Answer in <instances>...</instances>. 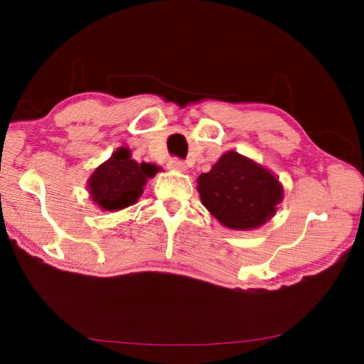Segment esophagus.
I'll list each match as a JSON object with an SVG mask.
<instances>
[{"instance_id":"esophagus-1","label":"esophagus","mask_w":364,"mask_h":364,"mask_svg":"<svg viewBox=\"0 0 364 364\" xmlns=\"http://www.w3.org/2000/svg\"><path fill=\"white\" fill-rule=\"evenodd\" d=\"M167 165H168V168L173 170V171H184V170H186V165H184V162L180 159H170Z\"/></svg>"}]
</instances>
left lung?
I'll return each instance as SVG.
<instances>
[{"label": "left lung", "mask_w": 364, "mask_h": 364, "mask_svg": "<svg viewBox=\"0 0 364 364\" xmlns=\"http://www.w3.org/2000/svg\"><path fill=\"white\" fill-rule=\"evenodd\" d=\"M202 204L221 225L249 231L267 223L282 200V184L254 160L230 151L197 178Z\"/></svg>", "instance_id": "8db88e82"}]
</instances>
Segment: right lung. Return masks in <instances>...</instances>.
Instances as JSON below:
<instances>
[{
    "label": "right lung",
    "mask_w": 364,
    "mask_h": 364,
    "mask_svg": "<svg viewBox=\"0 0 364 364\" xmlns=\"http://www.w3.org/2000/svg\"><path fill=\"white\" fill-rule=\"evenodd\" d=\"M159 171L152 164H138L127 147L117 149L112 157L97 167L88 180L91 200L101 210L117 212L136 204L149 178Z\"/></svg>",
    "instance_id": "obj_1"
}]
</instances>
